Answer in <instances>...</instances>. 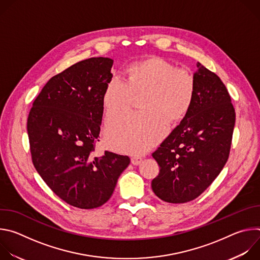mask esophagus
I'll list each match as a JSON object with an SVG mask.
<instances>
[{
    "instance_id": "obj_1",
    "label": "esophagus",
    "mask_w": 260,
    "mask_h": 260,
    "mask_svg": "<svg viewBox=\"0 0 260 260\" xmlns=\"http://www.w3.org/2000/svg\"><path fill=\"white\" fill-rule=\"evenodd\" d=\"M142 157L141 156H138V155H135V156H133L132 157V164L134 165V166H138V165H140L141 164V161H142Z\"/></svg>"
}]
</instances>
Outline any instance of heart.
<instances>
[{"label": "heart", "instance_id": "b5f03b06", "mask_svg": "<svg viewBox=\"0 0 260 260\" xmlns=\"http://www.w3.org/2000/svg\"><path fill=\"white\" fill-rule=\"evenodd\" d=\"M142 93L137 114H128L109 122L107 144L112 149L139 153L158 142L167 132L168 121L182 120L192 105L196 81L191 74L158 56L129 63L123 80H110L103 91L102 104L106 119L122 114L133 96Z\"/></svg>", "mask_w": 260, "mask_h": 260}]
</instances>
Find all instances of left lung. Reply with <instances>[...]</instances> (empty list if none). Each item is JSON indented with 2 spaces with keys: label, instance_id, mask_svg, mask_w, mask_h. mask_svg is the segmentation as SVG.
Masks as SVG:
<instances>
[{
  "label": "left lung",
  "instance_id": "obj_1",
  "mask_svg": "<svg viewBox=\"0 0 260 260\" xmlns=\"http://www.w3.org/2000/svg\"><path fill=\"white\" fill-rule=\"evenodd\" d=\"M197 67L196 94L188 113L152 154L160 170L151 187L167 203L197 199L230 155L236 122L231 95L215 73L201 62Z\"/></svg>",
  "mask_w": 260,
  "mask_h": 260
}]
</instances>
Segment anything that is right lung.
Here are the masks:
<instances>
[{
  "label": "right lung",
  "instance_id": "add662e5",
  "mask_svg": "<svg viewBox=\"0 0 260 260\" xmlns=\"http://www.w3.org/2000/svg\"><path fill=\"white\" fill-rule=\"evenodd\" d=\"M113 59L91 57L53 76L29 111L27 135L34 167L50 189L79 209L104 205L128 167V156H94Z\"/></svg>",
  "mask_w": 260,
  "mask_h": 260
}]
</instances>
